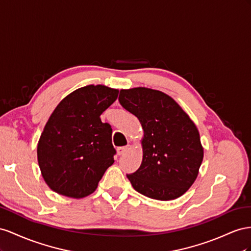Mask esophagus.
Here are the masks:
<instances>
[{
    "instance_id": "34e87169",
    "label": "esophagus",
    "mask_w": 251,
    "mask_h": 251,
    "mask_svg": "<svg viewBox=\"0 0 251 251\" xmlns=\"http://www.w3.org/2000/svg\"><path fill=\"white\" fill-rule=\"evenodd\" d=\"M129 148H130V147L128 146V145H127V146L118 147V149H117V150H118V154H119V155H123L124 153H126V152L128 151V150H129Z\"/></svg>"
}]
</instances>
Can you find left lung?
I'll return each instance as SVG.
<instances>
[{
	"instance_id": "1",
	"label": "left lung",
	"mask_w": 251,
	"mask_h": 251,
	"mask_svg": "<svg viewBox=\"0 0 251 251\" xmlns=\"http://www.w3.org/2000/svg\"><path fill=\"white\" fill-rule=\"evenodd\" d=\"M119 102L144 129L142 164L127 175L132 187L161 201L184 195L196 181L204 154L195 123L173 98L159 90H121Z\"/></svg>"
}]
</instances>
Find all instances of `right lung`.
<instances>
[{
    "instance_id": "obj_1",
    "label": "right lung",
    "mask_w": 251,
    "mask_h": 251,
    "mask_svg": "<svg viewBox=\"0 0 251 251\" xmlns=\"http://www.w3.org/2000/svg\"><path fill=\"white\" fill-rule=\"evenodd\" d=\"M118 94L103 85L85 86L64 98L53 110L38 144L41 173L53 191L81 199L97 189L117 152L112 128L100 116Z\"/></svg>"
}]
</instances>
